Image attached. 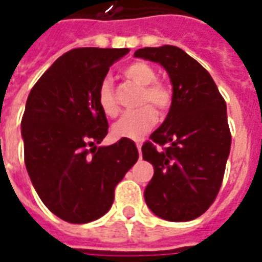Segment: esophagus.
<instances>
[{"instance_id":"1","label":"esophagus","mask_w":262,"mask_h":262,"mask_svg":"<svg viewBox=\"0 0 262 262\" xmlns=\"http://www.w3.org/2000/svg\"><path fill=\"white\" fill-rule=\"evenodd\" d=\"M136 147L139 150V153H140V150H142V143H136Z\"/></svg>"}]
</instances>
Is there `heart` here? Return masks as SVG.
Returning a JSON list of instances; mask_svg holds the SVG:
<instances>
[{
    "label": "heart",
    "mask_w": 262,
    "mask_h": 262,
    "mask_svg": "<svg viewBox=\"0 0 262 262\" xmlns=\"http://www.w3.org/2000/svg\"><path fill=\"white\" fill-rule=\"evenodd\" d=\"M123 74L132 82L143 86L140 102H150L159 111H165L170 106L171 91L163 82L156 81L157 75L150 66L142 61H136L127 66ZM98 105L102 109L103 114L108 116H116L119 112V106L115 99L114 86L109 78H105L98 88ZM153 106L144 105L142 108L129 111L122 115L112 126L114 136L132 140L142 139L157 122V114Z\"/></svg>",
    "instance_id": "heart-1"
}]
</instances>
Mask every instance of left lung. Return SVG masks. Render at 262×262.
Masks as SVG:
<instances>
[{"mask_svg": "<svg viewBox=\"0 0 262 262\" xmlns=\"http://www.w3.org/2000/svg\"><path fill=\"white\" fill-rule=\"evenodd\" d=\"M135 57L159 63L172 85L168 115L142 147L143 159L154 167L144 201L168 222L196 219L216 199L230 154L225 99L208 71L182 49L143 48ZM154 142L167 147L157 150Z\"/></svg>", "mask_w": 262, "mask_h": 262, "instance_id": "left-lung-1", "label": "left lung"}]
</instances>
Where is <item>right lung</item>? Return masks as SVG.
Returning <instances> with one entry per match:
<instances>
[{
    "instance_id": "obj_1",
    "label": "right lung",
    "mask_w": 262,
    "mask_h": 262,
    "mask_svg": "<svg viewBox=\"0 0 262 262\" xmlns=\"http://www.w3.org/2000/svg\"><path fill=\"white\" fill-rule=\"evenodd\" d=\"M129 49H73L32 88L22 118L25 165L46 208L69 223H88L108 212L115 187L139 159L136 144L120 139L98 146L108 120L98 88Z\"/></svg>"
}]
</instances>
